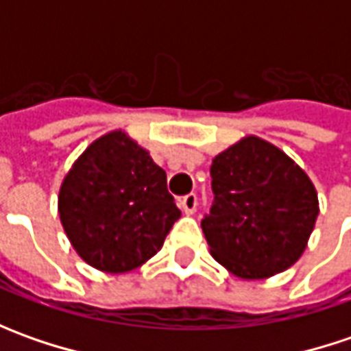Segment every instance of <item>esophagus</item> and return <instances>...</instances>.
Returning <instances> with one entry per match:
<instances>
[{"label": "esophagus", "mask_w": 351, "mask_h": 351, "mask_svg": "<svg viewBox=\"0 0 351 351\" xmlns=\"http://www.w3.org/2000/svg\"><path fill=\"white\" fill-rule=\"evenodd\" d=\"M180 207L185 215H193L197 209V195L195 193H189V195H183L180 199Z\"/></svg>", "instance_id": "1"}]
</instances>
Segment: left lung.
<instances>
[{"mask_svg":"<svg viewBox=\"0 0 351 351\" xmlns=\"http://www.w3.org/2000/svg\"><path fill=\"white\" fill-rule=\"evenodd\" d=\"M215 201L201 221L210 256L240 279H267L303 256L318 217L311 178L283 150L244 136L210 164Z\"/></svg>","mask_w":351,"mask_h":351,"instance_id":"8db88e82","label":"left lung"}]
</instances>
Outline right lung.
<instances>
[{"label": "right lung", "mask_w": 351, "mask_h": 351, "mask_svg": "<svg viewBox=\"0 0 351 351\" xmlns=\"http://www.w3.org/2000/svg\"><path fill=\"white\" fill-rule=\"evenodd\" d=\"M58 213L77 256L105 274L148 262L182 217L166 171L125 130L99 136L72 164L60 185Z\"/></svg>", "instance_id": "add662e5"}]
</instances>
